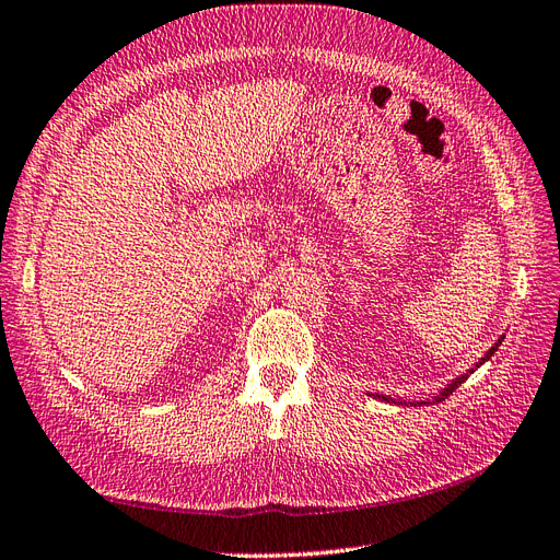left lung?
Returning a JSON list of instances; mask_svg holds the SVG:
<instances>
[{"label":"left lung","instance_id":"8db88e82","mask_svg":"<svg viewBox=\"0 0 560 560\" xmlns=\"http://www.w3.org/2000/svg\"><path fill=\"white\" fill-rule=\"evenodd\" d=\"M498 347H500V341H495V347H493V349H489V353H486V355L481 358V363H486V360H489V358H491V355L495 353V349H498ZM481 363H479V365H481ZM479 365H477V368H479ZM472 372H475V370H472ZM472 372H467L465 376H458L454 384H448V386H446V388H444V390L440 393V398H438V402L446 400V398H448V395H451V393H454V390H456V388H458V386H460V384L465 382V378H467V376H470ZM376 398H378V400H388V402H390V398H386V395H376Z\"/></svg>","mask_w":560,"mask_h":560}]
</instances>
